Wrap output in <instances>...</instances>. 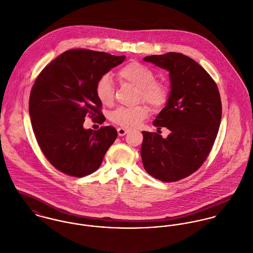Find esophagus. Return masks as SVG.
Returning <instances> with one entry per match:
<instances>
[{
	"label": "esophagus",
	"instance_id": "1",
	"mask_svg": "<svg viewBox=\"0 0 253 253\" xmlns=\"http://www.w3.org/2000/svg\"><path fill=\"white\" fill-rule=\"evenodd\" d=\"M127 132H128V129H126V128H124V127H119V128H118V134H119V136H124V135H126Z\"/></svg>",
	"mask_w": 253,
	"mask_h": 253
}]
</instances>
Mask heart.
Instances as JSON below:
<instances>
[{"label":"heart","instance_id":"1","mask_svg":"<svg viewBox=\"0 0 253 253\" xmlns=\"http://www.w3.org/2000/svg\"><path fill=\"white\" fill-rule=\"evenodd\" d=\"M117 76L123 83L130 84L138 87V100H143L151 107H163L169 96L166 84L155 80V74L149 67L137 61H131L123 66ZM95 94L103 105H111L114 101L115 86L111 76L103 75L95 84ZM149 108L146 105L135 107H120L110 115L111 121L124 127H136L149 116Z\"/></svg>","mask_w":253,"mask_h":253}]
</instances>
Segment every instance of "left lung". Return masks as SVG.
I'll return each instance as SVG.
<instances>
[{
  "label": "left lung",
  "mask_w": 253,
  "mask_h": 253,
  "mask_svg": "<svg viewBox=\"0 0 253 253\" xmlns=\"http://www.w3.org/2000/svg\"><path fill=\"white\" fill-rule=\"evenodd\" d=\"M144 61L169 72L167 106L154 121L171 132L163 138L142 131L141 158L145 170L164 182L181 180L198 170L215 141L222 116L216 83L194 59L179 52L151 55Z\"/></svg>",
  "instance_id": "8db88e82"
}]
</instances>
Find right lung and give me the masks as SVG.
I'll return each instance as SVG.
<instances>
[{
    "label": "right lung",
    "mask_w": 253,
    "mask_h": 253,
    "mask_svg": "<svg viewBox=\"0 0 253 253\" xmlns=\"http://www.w3.org/2000/svg\"><path fill=\"white\" fill-rule=\"evenodd\" d=\"M126 56L85 48L69 49L39 74L31 89L29 114L37 142L59 171L83 177L94 172L117 138L115 127L84 129L86 116L103 123L97 81Z\"/></svg>",
    "instance_id": "right-lung-1"
}]
</instances>
